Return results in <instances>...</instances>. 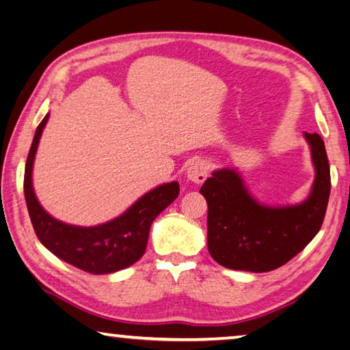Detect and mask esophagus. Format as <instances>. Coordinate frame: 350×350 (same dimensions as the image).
I'll return each mask as SVG.
<instances>
[{"label":"esophagus","mask_w":350,"mask_h":350,"mask_svg":"<svg viewBox=\"0 0 350 350\" xmlns=\"http://www.w3.org/2000/svg\"><path fill=\"white\" fill-rule=\"evenodd\" d=\"M187 177L188 180H191L194 183H203L208 177V167L203 161H194L193 163H189V167L187 168Z\"/></svg>","instance_id":"esophagus-1"}]
</instances>
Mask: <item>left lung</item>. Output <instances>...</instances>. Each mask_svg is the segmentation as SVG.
Returning a JSON list of instances; mask_svg holds the SVG:
<instances>
[{
  "mask_svg": "<svg viewBox=\"0 0 350 350\" xmlns=\"http://www.w3.org/2000/svg\"><path fill=\"white\" fill-rule=\"evenodd\" d=\"M315 165L312 191L300 205L271 208L247 193L234 170L214 171L200 188L208 203V251L230 269L268 272L304 250L325 220L330 170L325 142L304 133Z\"/></svg>",
  "mask_w": 350,
  "mask_h": 350,
  "instance_id": "8db88e82",
  "label": "left lung"
}]
</instances>
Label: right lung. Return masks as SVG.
Listing matches in <instances>:
<instances>
[{
    "mask_svg": "<svg viewBox=\"0 0 350 350\" xmlns=\"http://www.w3.org/2000/svg\"><path fill=\"white\" fill-rule=\"evenodd\" d=\"M47 119L49 114L38 125L24 173L25 203L36 237L56 257L90 274H110L129 268L144 256L150 226L177 199L179 183H163L151 189L122 215L107 224L90 228L62 224L44 211L31 185L35 153Z\"/></svg>",
    "mask_w": 350,
    "mask_h": 350,
    "instance_id": "add662e5",
    "label": "right lung"
}]
</instances>
